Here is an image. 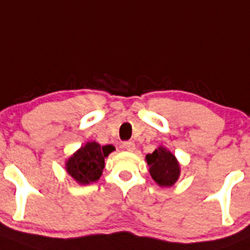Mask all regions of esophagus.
I'll use <instances>...</instances> for the list:
<instances>
[{
  "label": "esophagus",
  "mask_w": 250,
  "mask_h": 250,
  "mask_svg": "<svg viewBox=\"0 0 250 250\" xmlns=\"http://www.w3.org/2000/svg\"><path fill=\"white\" fill-rule=\"evenodd\" d=\"M123 147L125 149H127V151H134V149H135V144L132 141H126V142H124Z\"/></svg>",
  "instance_id": "34e87169"
}]
</instances>
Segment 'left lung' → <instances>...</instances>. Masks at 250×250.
<instances>
[{"label":"left lung","instance_id":"1","mask_svg":"<svg viewBox=\"0 0 250 250\" xmlns=\"http://www.w3.org/2000/svg\"><path fill=\"white\" fill-rule=\"evenodd\" d=\"M149 174L159 187L169 188L175 184L180 175V166L174 154L163 146H159L146 156Z\"/></svg>","mask_w":250,"mask_h":250}]
</instances>
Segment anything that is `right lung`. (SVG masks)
I'll use <instances>...</instances> for the list:
<instances>
[{
    "label": "right lung",
    "instance_id": "1",
    "mask_svg": "<svg viewBox=\"0 0 250 250\" xmlns=\"http://www.w3.org/2000/svg\"><path fill=\"white\" fill-rule=\"evenodd\" d=\"M114 146H101L96 141L87 142L66 161V170L81 185L97 182L104 169V158L114 151Z\"/></svg>",
    "mask_w": 250,
    "mask_h": 250
}]
</instances>
